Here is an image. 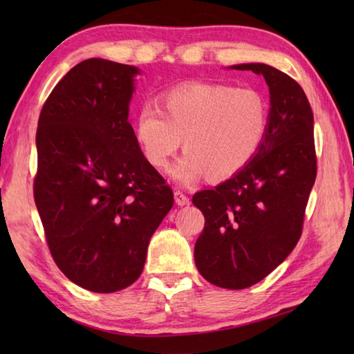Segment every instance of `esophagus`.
<instances>
[{
	"label": "esophagus",
	"mask_w": 354,
	"mask_h": 354,
	"mask_svg": "<svg viewBox=\"0 0 354 354\" xmlns=\"http://www.w3.org/2000/svg\"><path fill=\"white\" fill-rule=\"evenodd\" d=\"M175 201L178 205H190V198L181 190H175Z\"/></svg>",
	"instance_id": "esophagus-1"
}]
</instances>
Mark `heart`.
I'll list each match as a JSON object with an SVG mask.
<instances>
[{"instance_id": "heart-1", "label": "heart", "mask_w": 354, "mask_h": 354, "mask_svg": "<svg viewBox=\"0 0 354 354\" xmlns=\"http://www.w3.org/2000/svg\"><path fill=\"white\" fill-rule=\"evenodd\" d=\"M158 110L141 104L135 138L147 162L165 169L181 146L185 153L170 173L183 184L234 175L259 152L268 131L269 106L257 89L222 84H187L158 97Z\"/></svg>"}]
</instances>
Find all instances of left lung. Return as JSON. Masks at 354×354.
Here are the masks:
<instances>
[{"label":"left lung","instance_id":"1","mask_svg":"<svg viewBox=\"0 0 354 354\" xmlns=\"http://www.w3.org/2000/svg\"><path fill=\"white\" fill-rule=\"evenodd\" d=\"M232 68L265 77L268 131L242 170L213 190L198 192L193 204L205 216L194 245L198 270L212 284L237 290L261 281L298 243L317 178V152L313 112L295 80L265 64Z\"/></svg>","mask_w":354,"mask_h":354}]
</instances>
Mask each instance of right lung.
<instances>
[{
	"label": "right lung",
	"mask_w": 354,
	"mask_h": 354,
	"mask_svg": "<svg viewBox=\"0 0 354 354\" xmlns=\"http://www.w3.org/2000/svg\"><path fill=\"white\" fill-rule=\"evenodd\" d=\"M138 73L86 59L53 88L37 120L33 196L48 250L66 278L97 293L137 280L173 207L127 122Z\"/></svg>",
	"instance_id": "obj_1"
}]
</instances>
